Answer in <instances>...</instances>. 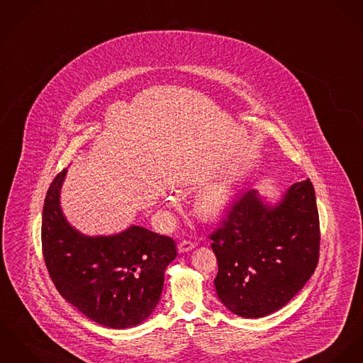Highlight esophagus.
I'll return each mask as SVG.
<instances>
[{
  "label": "esophagus",
  "mask_w": 363,
  "mask_h": 363,
  "mask_svg": "<svg viewBox=\"0 0 363 363\" xmlns=\"http://www.w3.org/2000/svg\"><path fill=\"white\" fill-rule=\"evenodd\" d=\"M194 247H196V244H194V242H191V241H189V240H184V241L179 242V245H177V251H179L180 254H184V252L191 251Z\"/></svg>",
  "instance_id": "34e87169"
}]
</instances>
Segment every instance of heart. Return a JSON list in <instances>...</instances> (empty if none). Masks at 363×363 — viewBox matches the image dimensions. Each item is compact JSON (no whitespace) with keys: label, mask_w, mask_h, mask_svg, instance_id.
Here are the masks:
<instances>
[{"label":"heart","mask_w":363,"mask_h":363,"mask_svg":"<svg viewBox=\"0 0 363 363\" xmlns=\"http://www.w3.org/2000/svg\"><path fill=\"white\" fill-rule=\"evenodd\" d=\"M233 197L234 189L228 182L208 189L198 198V216L208 222L219 219L229 209Z\"/></svg>","instance_id":"obj_1"}]
</instances>
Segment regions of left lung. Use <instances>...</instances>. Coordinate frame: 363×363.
<instances>
[{
    "label": "left lung",
    "mask_w": 363,
    "mask_h": 363,
    "mask_svg": "<svg viewBox=\"0 0 363 363\" xmlns=\"http://www.w3.org/2000/svg\"><path fill=\"white\" fill-rule=\"evenodd\" d=\"M216 294L234 315L264 318L289 303L319 259V213L309 179L274 205L248 190L211 234Z\"/></svg>",
    "instance_id": "1"
}]
</instances>
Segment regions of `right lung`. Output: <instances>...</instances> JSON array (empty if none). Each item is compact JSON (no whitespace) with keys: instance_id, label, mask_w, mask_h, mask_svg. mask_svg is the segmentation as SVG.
I'll return each mask as SVG.
<instances>
[{"instance_id":"1","label":"right lung","mask_w":363,"mask_h":363,"mask_svg":"<svg viewBox=\"0 0 363 363\" xmlns=\"http://www.w3.org/2000/svg\"><path fill=\"white\" fill-rule=\"evenodd\" d=\"M66 169L51 183L43 208L41 244L60 294L93 322L111 329L143 323L155 309L176 242L130 226L112 235L76 230L61 209Z\"/></svg>"}]
</instances>
